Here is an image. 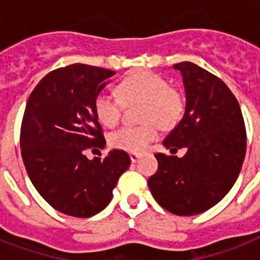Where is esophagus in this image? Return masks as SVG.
Returning <instances> with one entry per match:
<instances>
[{"label":"esophagus","mask_w":260,"mask_h":260,"mask_svg":"<svg viewBox=\"0 0 260 260\" xmlns=\"http://www.w3.org/2000/svg\"><path fill=\"white\" fill-rule=\"evenodd\" d=\"M129 158H131V162L132 163H136L139 160V158H140V155L139 154H135V152H132V154L129 155Z\"/></svg>","instance_id":"esophagus-1"}]
</instances>
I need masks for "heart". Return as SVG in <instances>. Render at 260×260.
<instances>
[{"instance_id": "1", "label": "heart", "mask_w": 260, "mask_h": 260, "mask_svg": "<svg viewBox=\"0 0 260 260\" xmlns=\"http://www.w3.org/2000/svg\"><path fill=\"white\" fill-rule=\"evenodd\" d=\"M122 104H143L140 126H124L110 135V146L128 152H142L158 139V125H174L182 113L181 94L162 75L148 70L135 71L122 79L117 87ZM121 102L108 93L98 94L94 100V112L98 121L114 126L121 117Z\"/></svg>"}]
</instances>
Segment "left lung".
<instances>
[{
	"label": "left lung",
	"instance_id": "8db88e82",
	"mask_svg": "<svg viewBox=\"0 0 260 260\" xmlns=\"http://www.w3.org/2000/svg\"><path fill=\"white\" fill-rule=\"evenodd\" d=\"M185 86V114L163 140L173 155L155 154L148 179L155 201L177 216L210 209L230 191L246 156V128L238 100L221 79L191 62L174 64ZM185 148L183 158L173 155Z\"/></svg>",
	"mask_w": 260,
	"mask_h": 260
}]
</instances>
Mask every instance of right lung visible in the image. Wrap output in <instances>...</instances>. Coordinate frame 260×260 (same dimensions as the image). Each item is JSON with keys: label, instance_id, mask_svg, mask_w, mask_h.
Masks as SVG:
<instances>
[{"label": "right lung", "instance_id": "1", "mask_svg": "<svg viewBox=\"0 0 260 260\" xmlns=\"http://www.w3.org/2000/svg\"><path fill=\"white\" fill-rule=\"evenodd\" d=\"M116 74L75 63L51 71L30 93L22 117L21 156L30 182L54 209L91 217L112 201L131 159L112 150L104 160L83 151L105 142L94 100Z\"/></svg>", "mask_w": 260, "mask_h": 260}]
</instances>
